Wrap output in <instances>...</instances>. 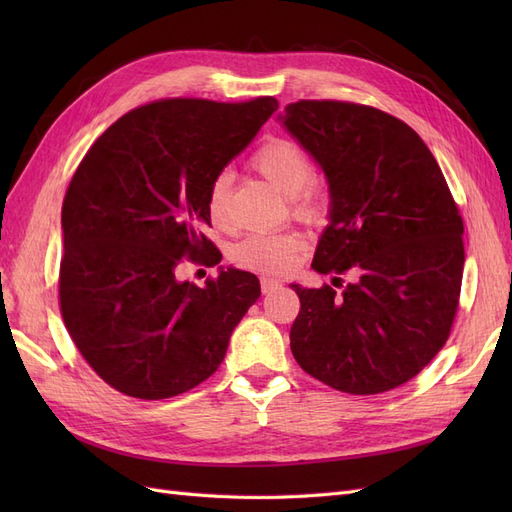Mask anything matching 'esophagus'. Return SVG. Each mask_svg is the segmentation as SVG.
<instances>
[{
  "label": "esophagus",
  "instance_id": "1",
  "mask_svg": "<svg viewBox=\"0 0 512 512\" xmlns=\"http://www.w3.org/2000/svg\"><path fill=\"white\" fill-rule=\"evenodd\" d=\"M280 286H282L280 280H273V277H260V288H262V292H265V294L277 290Z\"/></svg>",
  "mask_w": 512,
  "mask_h": 512
}]
</instances>
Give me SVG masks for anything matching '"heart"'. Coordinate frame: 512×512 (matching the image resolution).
<instances>
[{
    "label": "heart",
    "mask_w": 512,
    "mask_h": 512,
    "mask_svg": "<svg viewBox=\"0 0 512 512\" xmlns=\"http://www.w3.org/2000/svg\"><path fill=\"white\" fill-rule=\"evenodd\" d=\"M250 164L258 175L288 196L290 209L297 218L320 222L327 215V192L314 179V160L301 143L286 136H273L252 153ZM230 183V173L222 170L213 177L207 190L209 222L220 230L230 226ZM301 247L303 239L297 232H252L232 245L230 260L241 269L286 273L297 262Z\"/></svg>",
    "instance_id": "b5f03b06"
}]
</instances>
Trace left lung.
<instances>
[{"label":"left lung","instance_id":"1","mask_svg":"<svg viewBox=\"0 0 512 512\" xmlns=\"http://www.w3.org/2000/svg\"><path fill=\"white\" fill-rule=\"evenodd\" d=\"M280 119L327 175L331 224L312 269L335 275L322 288L292 284L290 350L331 389L391 391L451 335L466 260L457 203L423 138L380 108L299 100Z\"/></svg>","mask_w":512,"mask_h":512}]
</instances>
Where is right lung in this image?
<instances>
[{"label": "right lung", "mask_w": 512, "mask_h": 512, "mask_svg": "<svg viewBox=\"0 0 512 512\" xmlns=\"http://www.w3.org/2000/svg\"><path fill=\"white\" fill-rule=\"evenodd\" d=\"M247 102L166 98L138 106L89 147L61 207L59 309L74 346L115 391L166 399L205 382L260 297L228 269L200 288L185 262L213 267L207 190L275 111Z\"/></svg>", "instance_id": "obj_1"}]
</instances>
